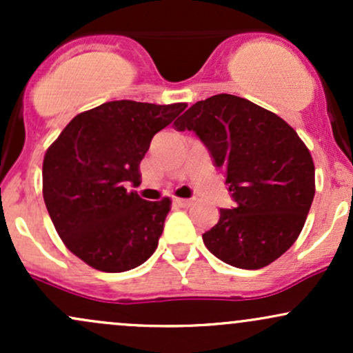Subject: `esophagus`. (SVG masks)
<instances>
[{"label": "esophagus", "instance_id": "esophagus-1", "mask_svg": "<svg viewBox=\"0 0 353 353\" xmlns=\"http://www.w3.org/2000/svg\"><path fill=\"white\" fill-rule=\"evenodd\" d=\"M174 204L179 205V208H190L194 204V199H181V197H176Z\"/></svg>", "mask_w": 353, "mask_h": 353}]
</instances>
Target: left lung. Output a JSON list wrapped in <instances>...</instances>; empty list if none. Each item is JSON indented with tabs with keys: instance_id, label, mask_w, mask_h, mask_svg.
Instances as JSON below:
<instances>
[{
	"instance_id": "left-lung-1",
	"label": "left lung",
	"mask_w": 353,
	"mask_h": 353,
	"mask_svg": "<svg viewBox=\"0 0 353 353\" xmlns=\"http://www.w3.org/2000/svg\"><path fill=\"white\" fill-rule=\"evenodd\" d=\"M174 128L196 132L224 169L236 202L202 234L205 247L239 269L272 264L297 241L314 201L315 168L307 145L282 117L232 94L197 101Z\"/></svg>"
}]
</instances>
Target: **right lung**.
Returning <instances> with one entry per match:
<instances>
[{
    "label": "right lung",
    "mask_w": 353,
    "mask_h": 353,
    "mask_svg": "<svg viewBox=\"0 0 353 353\" xmlns=\"http://www.w3.org/2000/svg\"><path fill=\"white\" fill-rule=\"evenodd\" d=\"M188 108L111 101L72 117L43 161V197L64 245L92 269L125 272L157 249L171 199L128 190L152 137Z\"/></svg>",
    "instance_id": "right-lung-1"
}]
</instances>
